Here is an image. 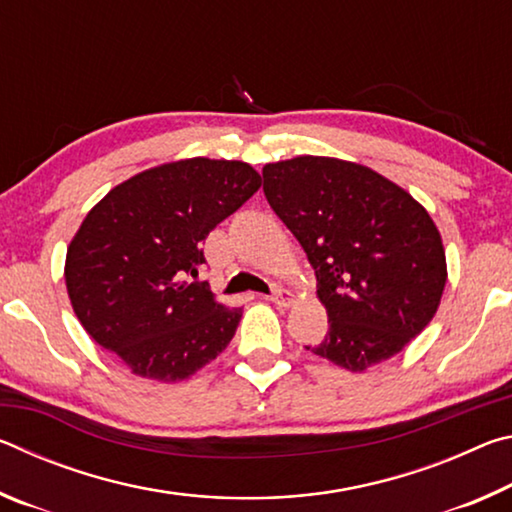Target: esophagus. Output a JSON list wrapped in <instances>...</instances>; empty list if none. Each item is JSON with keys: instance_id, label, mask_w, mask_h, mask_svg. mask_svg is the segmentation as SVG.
Listing matches in <instances>:
<instances>
[{"instance_id": "obj_1", "label": "esophagus", "mask_w": 512, "mask_h": 512, "mask_svg": "<svg viewBox=\"0 0 512 512\" xmlns=\"http://www.w3.org/2000/svg\"><path fill=\"white\" fill-rule=\"evenodd\" d=\"M268 300H271L277 307H291L293 302H296V296H293V293L287 289H275L273 296H268Z\"/></svg>"}]
</instances>
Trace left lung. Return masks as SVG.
Returning a JSON list of instances; mask_svg holds the SVG:
<instances>
[{"label": "left lung", "mask_w": 512, "mask_h": 512, "mask_svg": "<svg viewBox=\"0 0 512 512\" xmlns=\"http://www.w3.org/2000/svg\"><path fill=\"white\" fill-rule=\"evenodd\" d=\"M262 176L273 212L316 268L329 329L307 350L350 372L400 354L436 316L447 282L429 212L393 180L339 158L268 162Z\"/></svg>", "instance_id": "1"}]
</instances>
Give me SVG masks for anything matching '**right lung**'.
<instances>
[{
	"label": "right lung",
	"mask_w": 512,
	"mask_h": 512,
	"mask_svg": "<svg viewBox=\"0 0 512 512\" xmlns=\"http://www.w3.org/2000/svg\"><path fill=\"white\" fill-rule=\"evenodd\" d=\"M262 176L241 160L187 158L112 187L67 246L76 318L137 377L176 384L228 348L241 309L187 284L203 241L237 212Z\"/></svg>",
	"instance_id": "right-lung-1"
}]
</instances>
